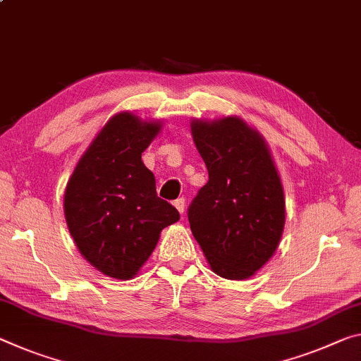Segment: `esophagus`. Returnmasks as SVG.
<instances>
[{"label":"esophagus","instance_id":"34e87169","mask_svg":"<svg viewBox=\"0 0 361 361\" xmlns=\"http://www.w3.org/2000/svg\"><path fill=\"white\" fill-rule=\"evenodd\" d=\"M173 205L176 207V210L180 212V214H183V212H185V209H186V202H185V199H183V197L176 199V201L173 202Z\"/></svg>","mask_w":361,"mask_h":361}]
</instances>
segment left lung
<instances>
[{
  "label": "left lung",
  "mask_w": 361,
  "mask_h": 361,
  "mask_svg": "<svg viewBox=\"0 0 361 361\" xmlns=\"http://www.w3.org/2000/svg\"><path fill=\"white\" fill-rule=\"evenodd\" d=\"M191 135L209 171L188 212L192 236L212 271L247 279L274 255L284 231V190L270 147L238 116L192 118Z\"/></svg>",
  "instance_id": "8db88e82"
}]
</instances>
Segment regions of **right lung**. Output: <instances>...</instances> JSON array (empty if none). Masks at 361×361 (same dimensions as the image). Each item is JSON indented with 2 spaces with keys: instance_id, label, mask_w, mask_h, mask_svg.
I'll list each match as a JSON object with an SVG mask.
<instances>
[{
  "instance_id": "1",
  "label": "right lung",
  "mask_w": 361,
  "mask_h": 361,
  "mask_svg": "<svg viewBox=\"0 0 361 361\" xmlns=\"http://www.w3.org/2000/svg\"><path fill=\"white\" fill-rule=\"evenodd\" d=\"M162 130L160 120L130 111L107 120L78 159L64 192L67 228L78 252L106 276L131 279L156 249L160 231L180 220L157 197L141 154Z\"/></svg>"
}]
</instances>
